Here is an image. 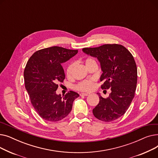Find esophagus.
I'll return each mask as SVG.
<instances>
[{
  "mask_svg": "<svg viewBox=\"0 0 158 158\" xmlns=\"http://www.w3.org/2000/svg\"><path fill=\"white\" fill-rule=\"evenodd\" d=\"M89 95V94H88V93H81L80 94L81 96H88Z\"/></svg>",
  "mask_w": 158,
  "mask_h": 158,
  "instance_id": "1",
  "label": "esophagus"
}]
</instances>
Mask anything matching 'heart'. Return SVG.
<instances>
[{
    "mask_svg": "<svg viewBox=\"0 0 158 158\" xmlns=\"http://www.w3.org/2000/svg\"><path fill=\"white\" fill-rule=\"evenodd\" d=\"M93 62H95L94 60H93L92 58H86L85 60V64L86 66H88L90 63H92ZM73 66L74 64L72 63L70 64L67 68V70H66V76H67L68 77H70L73 69ZM94 86V79H88V80H85L83 81L80 82L76 86V88L79 90L81 91H83V92H89V91L92 90Z\"/></svg>",
    "mask_w": 158,
    "mask_h": 158,
    "instance_id": "b5f03b06",
    "label": "heart"
}]
</instances>
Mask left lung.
<instances>
[{"mask_svg":"<svg viewBox=\"0 0 158 158\" xmlns=\"http://www.w3.org/2000/svg\"><path fill=\"white\" fill-rule=\"evenodd\" d=\"M82 51L97 58L102 71L101 88L111 91L106 98L97 94L99 102L93 110L94 115L103 122L117 120L125 114L135 97L137 68L134 57L125 47L118 44L84 48Z\"/></svg>","mask_w":158,"mask_h":158,"instance_id":"obj_1","label":"left lung"}]
</instances>
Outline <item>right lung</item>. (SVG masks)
Listing matches in <instances>:
<instances>
[{
	"label": "right lung",
	"mask_w": 158,
	"mask_h": 158,
	"mask_svg": "<svg viewBox=\"0 0 158 158\" xmlns=\"http://www.w3.org/2000/svg\"><path fill=\"white\" fill-rule=\"evenodd\" d=\"M78 52L77 50L54 46L35 52L25 68V86L36 111L43 119L60 121L72 110L73 101L79 95L70 91L63 97L56 92L65 74L61 64Z\"/></svg>",
	"instance_id": "obj_1"
}]
</instances>
